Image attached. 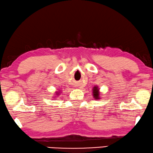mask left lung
<instances>
[{"label": "left lung", "instance_id": "8db88e82", "mask_svg": "<svg viewBox=\"0 0 153 153\" xmlns=\"http://www.w3.org/2000/svg\"><path fill=\"white\" fill-rule=\"evenodd\" d=\"M93 94H94V97L95 99H99L100 97H99V92H98V89L97 87H94V90H93Z\"/></svg>", "mask_w": 153, "mask_h": 153}]
</instances>
